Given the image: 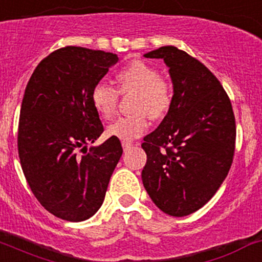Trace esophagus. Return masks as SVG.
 Listing matches in <instances>:
<instances>
[{
  "label": "esophagus",
  "mask_w": 262,
  "mask_h": 262,
  "mask_svg": "<svg viewBox=\"0 0 262 262\" xmlns=\"http://www.w3.org/2000/svg\"><path fill=\"white\" fill-rule=\"evenodd\" d=\"M122 145H123L124 150H128V149H130L132 147H133V143H132L130 140H123Z\"/></svg>",
  "instance_id": "34e87169"
}]
</instances>
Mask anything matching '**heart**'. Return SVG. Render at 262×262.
Masks as SVG:
<instances>
[{"mask_svg": "<svg viewBox=\"0 0 262 262\" xmlns=\"http://www.w3.org/2000/svg\"><path fill=\"white\" fill-rule=\"evenodd\" d=\"M115 80L122 93L136 90L133 98L134 113L119 117L106 128L110 137L130 140L142 136L148 128V114L153 119H161L169 112L173 101V89L166 79L161 78L157 68L144 60H134L120 69ZM119 93L112 85L100 81L93 88L92 103L103 118L115 113Z\"/></svg>", "mask_w": 262, "mask_h": 262, "instance_id": "1", "label": "heart"}]
</instances>
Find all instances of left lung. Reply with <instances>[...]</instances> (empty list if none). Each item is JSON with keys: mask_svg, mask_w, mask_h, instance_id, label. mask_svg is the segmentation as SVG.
<instances>
[{"mask_svg": "<svg viewBox=\"0 0 262 262\" xmlns=\"http://www.w3.org/2000/svg\"><path fill=\"white\" fill-rule=\"evenodd\" d=\"M163 59L173 101L158 128L144 138L145 191L164 213L183 217L206 205L225 181L235 152L232 105L216 76L174 46L144 54Z\"/></svg>", "mask_w": 262, "mask_h": 262, "instance_id": "8db88e82", "label": "left lung"}]
</instances>
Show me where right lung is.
Here are the masks:
<instances>
[{
  "mask_svg": "<svg viewBox=\"0 0 262 262\" xmlns=\"http://www.w3.org/2000/svg\"><path fill=\"white\" fill-rule=\"evenodd\" d=\"M118 61L112 52L66 46L36 66L25 89L17 137L21 167L38 202L61 220L80 222L96 213L122 157L114 137L86 148L104 132L92 90Z\"/></svg>",
  "mask_w": 262,
  "mask_h": 262,
  "instance_id": "1",
  "label": "right lung"
}]
</instances>
